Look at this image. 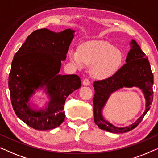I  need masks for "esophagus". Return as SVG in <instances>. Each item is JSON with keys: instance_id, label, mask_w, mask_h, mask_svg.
Masks as SVG:
<instances>
[{"instance_id": "34e87169", "label": "esophagus", "mask_w": 158, "mask_h": 158, "mask_svg": "<svg viewBox=\"0 0 158 158\" xmlns=\"http://www.w3.org/2000/svg\"><path fill=\"white\" fill-rule=\"evenodd\" d=\"M82 84H83L84 85H85V86H89V85H90V81H89V79H85L82 81Z\"/></svg>"}]
</instances>
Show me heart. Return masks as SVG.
<instances>
[{"label": "heart", "mask_w": 158, "mask_h": 158, "mask_svg": "<svg viewBox=\"0 0 158 158\" xmlns=\"http://www.w3.org/2000/svg\"><path fill=\"white\" fill-rule=\"evenodd\" d=\"M69 57L79 69L82 68L85 64L91 66L90 74L97 79H106L114 76L124 62L121 50L104 40L85 42L79 46V50H69Z\"/></svg>", "instance_id": "heart-1"}]
</instances>
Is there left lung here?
Here are the masks:
<instances>
[{
  "instance_id": "obj_1",
  "label": "left lung",
  "mask_w": 158,
  "mask_h": 158,
  "mask_svg": "<svg viewBox=\"0 0 158 158\" xmlns=\"http://www.w3.org/2000/svg\"><path fill=\"white\" fill-rule=\"evenodd\" d=\"M126 63L114 76L93 83V112L94 123L101 129L111 133L128 132L138 126L150 110L153 100V74L146 55L137 43L131 40L130 50ZM123 87H137L141 89L146 100L145 112L133 124L127 127H117L104 119L102 110L111 94Z\"/></svg>"
}]
</instances>
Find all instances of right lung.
<instances>
[{
  "mask_svg": "<svg viewBox=\"0 0 158 158\" xmlns=\"http://www.w3.org/2000/svg\"><path fill=\"white\" fill-rule=\"evenodd\" d=\"M75 31L37 29L14 55L8 77L10 100L16 115L33 129L44 131L59 127L65 119L66 98L81 87L79 76L59 73ZM40 90L48 101L37 109L30 100Z\"/></svg>",
  "mask_w": 158,
  "mask_h": 158,
  "instance_id": "add662e5",
  "label": "right lung"
}]
</instances>
